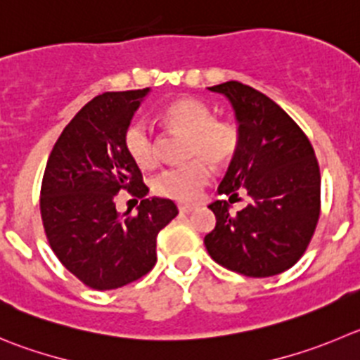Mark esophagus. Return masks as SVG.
<instances>
[{"mask_svg":"<svg viewBox=\"0 0 360 360\" xmlns=\"http://www.w3.org/2000/svg\"><path fill=\"white\" fill-rule=\"evenodd\" d=\"M194 208H196L194 205H178V210H180V214H191Z\"/></svg>","mask_w":360,"mask_h":360,"instance_id":"esophagus-1","label":"esophagus"}]
</instances>
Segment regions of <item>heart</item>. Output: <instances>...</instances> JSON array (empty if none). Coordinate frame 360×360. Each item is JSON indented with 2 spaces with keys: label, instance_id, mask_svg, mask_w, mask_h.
I'll return each mask as SVG.
<instances>
[{
  "label": "heart",
  "instance_id": "obj_1",
  "mask_svg": "<svg viewBox=\"0 0 360 360\" xmlns=\"http://www.w3.org/2000/svg\"><path fill=\"white\" fill-rule=\"evenodd\" d=\"M169 129L186 134L184 159L186 164L164 169L153 178V193L173 201H196L210 180V169L228 166L240 150L242 136L238 127L228 120H214L210 108L196 98H180L162 111ZM123 146L131 159L143 169L157 164V145L150 127L134 120L123 132Z\"/></svg>",
  "mask_w": 360,
  "mask_h": 360
}]
</instances>
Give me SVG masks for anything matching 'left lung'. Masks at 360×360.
Listing matches in <instances>:
<instances>
[{
	"instance_id": "left-lung-1",
	"label": "left lung",
	"mask_w": 360,
	"mask_h": 360,
	"mask_svg": "<svg viewBox=\"0 0 360 360\" xmlns=\"http://www.w3.org/2000/svg\"><path fill=\"white\" fill-rule=\"evenodd\" d=\"M229 98L242 143L219 194L229 203L245 191L248 205H208L215 228L205 237L214 262L248 277H270L295 265L320 219V167L302 129L272 98L238 81L208 88Z\"/></svg>"
}]
</instances>
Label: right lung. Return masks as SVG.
Returning a JSON list of instances; mask_svg holds the SVG:
<instances>
[{"instance_id": "obj_1", "label": "right lung", "mask_w": 360, "mask_h": 360, "mask_svg": "<svg viewBox=\"0 0 360 360\" xmlns=\"http://www.w3.org/2000/svg\"><path fill=\"white\" fill-rule=\"evenodd\" d=\"M150 91H105L88 102L58 138L40 189V215L61 265L94 290H116L148 274L157 262V235L178 208L145 198L138 164L123 132ZM120 190L142 198L139 214L120 216Z\"/></svg>"}]
</instances>
